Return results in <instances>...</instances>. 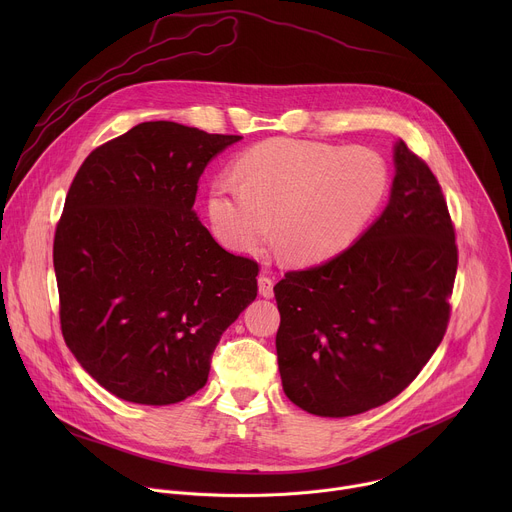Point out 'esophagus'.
<instances>
[{"label": "esophagus", "instance_id": "esophagus-1", "mask_svg": "<svg viewBox=\"0 0 512 512\" xmlns=\"http://www.w3.org/2000/svg\"><path fill=\"white\" fill-rule=\"evenodd\" d=\"M259 294L263 296V298H273V279L269 277V275H259Z\"/></svg>", "mask_w": 512, "mask_h": 512}]
</instances>
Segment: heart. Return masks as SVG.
<instances>
[{"label":"heart","mask_w":512,"mask_h":512,"mask_svg":"<svg viewBox=\"0 0 512 512\" xmlns=\"http://www.w3.org/2000/svg\"><path fill=\"white\" fill-rule=\"evenodd\" d=\"M236 182L218 176L208 188L216 239L239 253H259L273 235L287 261L324 263L369 225L385 200V160L362 145L269 139L235 162Z\"/></svg>","instance_id":"obj_1"}]
</instances>
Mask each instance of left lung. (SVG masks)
<instances>
[{
  "label": "left lung",
  "instance_id": "1",
  "mask_svg": "<svg viewBox=\"0 0 512 512\" xmlns=\"http://www.w3.org/2000/svg\"><path fill=\"white\" fill-rule=\"evenodd\" d=\"M383 214L334 259L287 271L273 287L283 391L320 417L375 409L403 389L450 322L458 247L440 182L395 143Z\"/></svg>",
  "mask_w": 512,
  "mask_h": 512
}]
</instances>
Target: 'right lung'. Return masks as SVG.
<instances>
[{
    "label": "right lung",
    "instance_id": "add662e5",
    "mask_svg": "<svg viewBox=\"0 0 512 512\" xmlns=\"http://www.w3.org/2000/svg\"><path fill=\"white\" fill-rule=\"evenodd\" d=\"M241 135L139 123L93 150L54 233L60 330L109 393L141 405L206 385L223 332L257 298L259 265L192 210L206 164Z\"/></svg>",
    "mask_w": 512,
    "mask_h": 512
}]
</instances>
